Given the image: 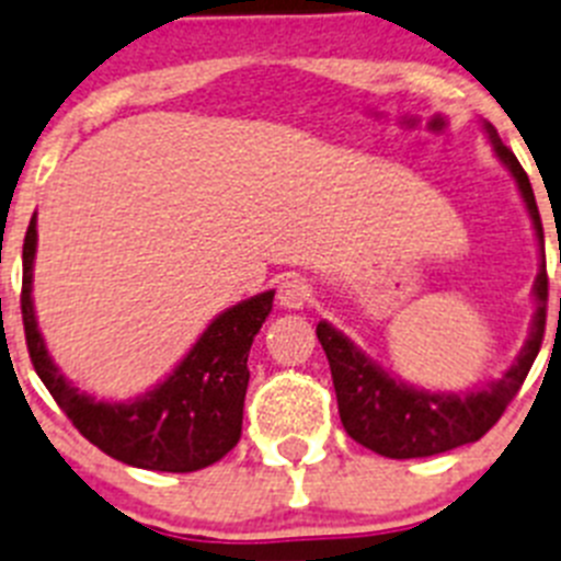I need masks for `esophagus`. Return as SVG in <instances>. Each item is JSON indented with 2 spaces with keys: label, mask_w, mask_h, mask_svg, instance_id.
<instances>
[{
  "label": "esophagus",
  "mask_w": 561,
  "mask_h": 561,
  "mask_svg": "<svg viewBox=\"0 0 561 561\" xmlns=\"http://www.w3.org/2000/svg\"><path fill=\"white\" fill-rule=\"evenodd\" d=\"M310 296H313V290H310L308 282L299 279V276H287V279H282V285H279L282 308H287V310L308 308Z\"/></svg>",
  "instance_id": "esophagus-1"
}]
</instances>
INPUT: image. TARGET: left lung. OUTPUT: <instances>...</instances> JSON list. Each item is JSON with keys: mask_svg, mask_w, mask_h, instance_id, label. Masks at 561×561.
<instances>
[{"mask_svg": "<svg viewBox=\"0 0 561 561\" xmlns=\"http://www.w3.org/2000/svg\"><path fill=\"white\" fill-rule=\"evenodd\" d=\"M485 126V135L494 144L496 158L503 160L505 169L514 174L519 194L525 199L534 228H537L539 245L545 251L542 220H539L537 199L534 188L514 158L508 146L500 140L491 124ZM534 296H537V313H534V328H530L528 341L523 353L516 358L514 367L503 373V378L485 383L483 389L471 392H426L409 383L398 381L392 375L383 373L375 362H369L362 350L344 333L319 321L316 335L321 347L328 353L330 375H333L335 398H339V415L347 435L355 443H362L375 455L392 457V460H409V457H432L440 451H451L457 446L474 443L503 417L505 407L514 401V396L523 387L530 364L542 347L545 335V310H548V271L539 267L537 282H534Z\"/></svg>", "mask_w": 561, "mask_h": 561, "instance_id": "obj_1", "label": "left lung"}]
</instances>
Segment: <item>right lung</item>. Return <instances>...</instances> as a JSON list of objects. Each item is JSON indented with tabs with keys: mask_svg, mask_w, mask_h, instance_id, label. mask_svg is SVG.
Returning <instances> with one entry per match:
<instances>
[{
	"mask_svg": "<svg viewBox=\"0 0 561 561\" xmlns=\"http://www.w3.org/2000/svg\"><path fill=\"white\" fill-rule=\"evenodd\" d=\"M36 214L22 248V321L27 353L72 426L104 455L149 471L206 469L237 446L248 389V353L253 335L274 308V290L220 313L174 373L129 403L95 401L58 373L33 313Z\"/></svg>",
	"mask_w": 561,
	"mask_h": 561,
	"instance_id": "obj_1",
	"label": "right lung"
}]
</instances>
